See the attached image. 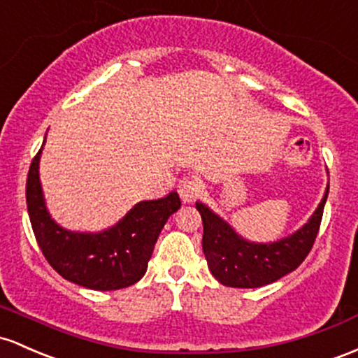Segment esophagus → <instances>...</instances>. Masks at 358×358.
<instances>
[{
  "label": "esophagus",
  "instance_id": "1",
  "mask_svg": "<svg viewBox=\"0 0 358 358\" xmlns=\"http://www.w3.org/2000/svg\"><path fill=\"white\" fill-rule=\"evenodd\" d=\"M200 192H202V183H200V180L194 178V176H187V178H183L178 183V194L185 203L197 199Z\"/></svg>",
  "mask_w": 358,
  "mask_h": 358
}]
</instances>
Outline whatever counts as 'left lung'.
<instances>
[{"label": "left lung", "mask_w": 358, "mask_h": 358, "mask_svg": "<svg viewBox=\"0 0 358 358\" xmlns=\"http://www.w3.org/2000/svg\"><path fill=\"white\" fill-rule=\"evenodd\" d=\"M329 185L308 222L290 236L275 243H250L209 207L197 202L202 215V248L209 270L227 287L255 289L268 285L296 270L311 251L320 231Z\"/></svg>", "instance_id": "obj_1"}]
</instances>
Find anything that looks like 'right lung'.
Masks as SVG:
<instances>
[{
  "label": "right lung",
  "instance_id": "right-lung-1",
  "mask_svg": "<svg viewBox=\"0 0 358 358\" xmlns=\"http://www.w3.org/2000/svg\"><path fill=\"white\" fill-rule=\"evenodd\" d=\"M42 148L27 176V209L45 260L66 280L86 289L117 290L134 285L146 273L168 217L182 206L178 194L171 192L163 199L136 203L122 221L101 233L68 231L47 212L38 178Z\"/></svg>",
  "mask_w": 358,
  "mask_h": 358
}]
</instances>
